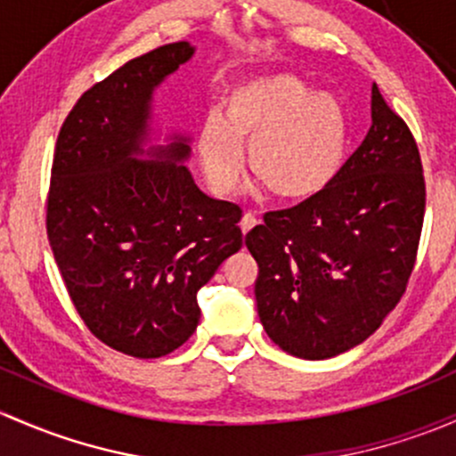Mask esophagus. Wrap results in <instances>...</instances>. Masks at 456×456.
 Here are the masks:
<instances>
[{
    "label": "esophagus",
    "mask_w": 456,
    "mask_h": 456,
    "mask_svg": "<svg viewBox=\"0 0 456 456\" xmlns=\"http://www.w3.org/2000/svg\"><path fill=\"white\" fill-rule=\"evenodd\" d=\"M257 224V216L253 214V212H247L242 216V220H240V229H242V233H247V232H251L253 227H256Z\"/></svg>",
    "instance_id": "34e87169"
}]
</instances>
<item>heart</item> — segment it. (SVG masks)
<instances>
[{"mask_svg":"<svg viewBox=\"0 0 456 456\" xmlns=\"http://www.w3.org/2000/svg\"><path fill=\"white\" fill-rule=\"evenodd\" d=\"M244 140L253 172L273 194L308 199L341 170L347 118L334 95L313 94L297 76H262L233 91L227 118L212 113L200 133L205 175L223 194L242 175Z\"/></svg>","mask_w":456,"mask_h":456,"instance_id":"b5f03b06","label":"heart"}]
</instances>
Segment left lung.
<instances>
[{
  "label": "left lung",
  "instance_id": "1",
  "mask_svg": "<svg viewBox=\"0 0 456 456\" xmlns=\"http://www.w3.org/2000/svg\"><path fill=\"white\" fill-rule=\"evenodd\" d=\"M424 209L418 143L373 85L371 128L332 183L244 238L268 338L323 361L371 337L409 284Z\"/></svg>",
  "mask_w": 456,
  "mask_h": 456
}]
</instances>
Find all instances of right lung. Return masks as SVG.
<instances>
[{"instance_id": "add662e5", "label": "right lung", "mask_w": 456, "mask_h": 456, "mask_svg": "<svg viewBox=\"0 0 456 456\" xmlns=\"http://www.w3.org/2000/svg\"><path fill=\"white\" fill-rule=\"evenodd\" d=\"M194 54L167 43L85 91L61 126L45 203L56 266L89 332L159 358L194 334L196 292L242 247L240 205L196 188L188 137L140 161L152 89Z\"/></svg>"}]
</instances>
